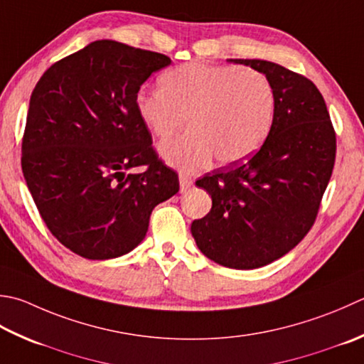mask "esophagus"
Instances as JSON below:
<instances>
[{
    "label": "esophagus",
    "mask_w": 364,
    "mask_h": 364,
    "mask_svg": "<svg viewBox=\"0 0 364 364\" xmlns=\"http://www.w3.org/2000/svg\"><path fill=\"white\" fill-rule=\"evenodd\" d=\"M192 183H194V181H192V178H191V176L181 175V176H180V191H181V192L188 191V189L191 188V184H192Z\"/></svg>",
    "instance_id": "34e87169"
}]
</instances>
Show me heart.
<instances>
[{
  "mask_svg": "<svg viewBox=\"0 0 364 364\" xmlns=\"http://www.w3.org/2000/svg\"><path fill=\"white\" fill-rule=\"evenodd\" d=\"M274 109L269 78L235 64H181L161 77V90L141 88L135 96V110L156 137H170L188 119L191 132L159 148L164 159L186 172L213 156L224 166L247 159L272 131Z\"/></svg>",
  "mask_w": 364,
  "mask_h": 364,
  "instance_id": "obj_1",
  "label": "heart"
}]
</instances>
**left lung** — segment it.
Masks as SVG:
<instances>
[{"label": "left lung", "mask_w": 364, "mask_h": 364, "mask_svg": "<svg viewBox=\"0 0 364 364\" xmlns=\"http://www.w3.org/2000/svg\"><path fill=\"white\" fill-rule=\"evenodd\" d=\"M227 61L269 78L274 119L257 153L196 181L213 206L191 232L213 262L254 269L286 255L311 230L334 167L336 134L309 78L265 60Z\"/></svg>", "instance_id": "8db88e82"}]
</instances>
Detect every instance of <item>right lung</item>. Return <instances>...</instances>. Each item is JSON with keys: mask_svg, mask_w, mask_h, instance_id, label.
I'll use <instances>...</instances> for the list:
<instances>
[{"mask_svg": "<svg viewBox=\"0 0 364 364\" xmlns=\"http://www.w3.org/2000/svg\"><path fill=\"white\" fill-rule=\"evenodd\" d=\"M168 56L95 41L50 66L31 92L21 170L53 237L90 260L137 247L156 205L180 189L135 110L146 78ZM145 166L141 174H129Z\"/></svg>", "mask_w": 364, "mask_h": 364, "instance_id": "right-lung-1", "label": "right lung"}]
</instances>
